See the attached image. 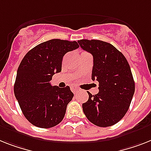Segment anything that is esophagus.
Returning <instances> with one entry per match:
<instances>
[{
  "label": "esophagus",
  "instance_id": "esophagus-1",
  "mask_svg": "<svg viewBox=\"0 0 151 151\" xmlns=\"http://www.w3.org/2000/svg\"><path fill=\"white\" fill-rule=\"evenodd\" d=\"M71 90L73 91L74 93H76L78 91H79V89H78V87H76V86H73L71 87Z\"/></svg>",
  "mask_w": 151,
  "mask_h": 151
}]
</instances>
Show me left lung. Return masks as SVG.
Segmentation results:
<instances>
[{
    "mask_svg": "<svg viewBox=\"0 0 151 151\" xmlns=\"http://www.w3.org/2000/svg\"><path fill=\"white\" fill-rule=\"evenodd\" d=\"M83 50L93 55L92 79L98 81L99 93L83 103L85 115L94 125L106 127L120 120L129 109L135 91L133 75L127 58L108 42L78 41Z\"/></svg>",
    "mask_w": 151,
    "mask_h": 151,
    "instance_id": "obj_1",
    "label": "left lung"
}]
</instances>
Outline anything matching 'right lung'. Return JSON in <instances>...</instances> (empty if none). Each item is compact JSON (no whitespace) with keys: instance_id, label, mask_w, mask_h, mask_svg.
<instances>
[{"instance_id":"right-lung-1","label":"right lung","mask_w":151,"mask_h":151,"mask_svg":"<svg viewBox=\"0 0 151 151\" xmlns=\"http://www.w3.org/2000/svg\"><path fill=\"white\" fill-rule=\"evenodd\" d=\"M78 47L76 41L49 40L31 49L20 63L14 92L24 116L34 126L53 127L64 118L74 94L69 86H52L49 82L62 71L63 56Z\"/></svg>"}]
</instances>
